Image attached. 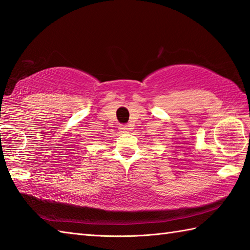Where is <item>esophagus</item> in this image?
<instances>
[{"label":"esophagus","mask_w":250,"mask_h":250,"mask_svg":"<svg viewBox=\"0 0 250 250\" xmlns=\"http://www.w3.org/2000/svg\"><path fill=\"white\" fill-rule=\"evenodd\" d=\"M119 130L121 131V132H128V131L130 130L129 125H122L119 126Z\"/></svg>","instance_id":"1"}]
</instances>
